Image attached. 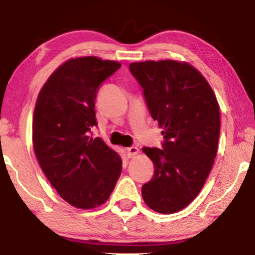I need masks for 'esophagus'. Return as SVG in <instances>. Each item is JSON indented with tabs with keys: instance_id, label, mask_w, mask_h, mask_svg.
Masks as SVG:
<instances>
[{
	"instance_id": "1",
	"label": "esophagus",
	"mask_w": 255,
	"mask_h": 255,
	"mask_svg": "<svg viewBox=\"0 0 255 255\" xmlns=\"http://www.w3.org/2000/svg\"><path fill=\"white\" fill-rule=\"evenodd\" d=\"M138 152H139V149L135 147V146H131V147L127 148V155L128 156V158H132V156L138 154Z\"/></svg>"
}]
</instances>
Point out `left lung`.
Returning <instances> with one entry per match:
<instances>
[{
  "mask_svg": "<svg viewBox=\"0 0 255 255\" xmlns=\"http://www.w3.org/2000/svg\"><path fill=\"white\" fill-rule=\"evenodd\" d=\"M128 69L152 118L163 128L161 148H142L155 168L141 188L142 198L152 210L174 214L197 196L214 165L221 130L217 99L186 62H133Z\"/></svg>",
  "mask_w": 255,
  "mask_h": 255,
  "instance_id": "1",
  "label": "left lung"
}]
</instances>
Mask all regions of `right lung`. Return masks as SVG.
Masks as SVG:
<instances>
[{"instance_id":"add662e5","label":"right lung","mask_w":255,"mask_h":255,"mask_svg":"<svg viewBox=\"0 0 255 255\" xmlns=\"http://www.w3.org/2000/svg\"><path fill=\"white\" fill-rule=\"evenodd\" d=\"M120 62L96 57L71 59L52 74L38 95L32 139L38 162L58 194L73 207L92 209L113 193L122 158L96 127V92Z\"/></svg>"}]
</instances>
